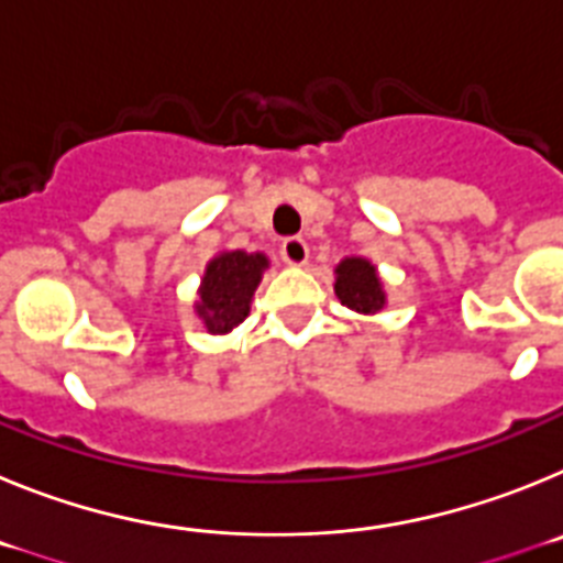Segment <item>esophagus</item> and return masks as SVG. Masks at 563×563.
<instances>
[{
  "mask_svg": "<svg viewBox=\"0 0 563 563\" xmlns=\"http://www.w3.org/2000/svg\"><path fill=\"white\" fill-rule=\"evenodd\" d=\"M282 258H285L287 265L301 267V265H307V258H310V247H307L305 239L290 236L282 242Z\"/></svg>",
  "mask_w": 563,
  "mask_h": 563,
  "instance_id": "esophagus-1",
  "label": "esophagus"
}]
</instances>
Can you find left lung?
<instances>
[{"mask_svg":"<svg viewBox=\"0 0 563 563\" xmlns=\"http://www.w3.org/2000/svg\"><path fill=\"white\" fill-rule=\"evenodd\" d=\"M335 296L343 307L361 312V316H377L386 307V290H383L380 273L369 258L346 256L335 265Z\"/></svg>","mask_w":563,"mask_h":563,"instance_id":"left-lung-1","label":"left lung"}]
</instances>
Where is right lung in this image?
<instances>
[{
    "mask_svg": "<svg viewBox=\"0 0 563 563\" xmlns=\"http://www.w3.org/2000/svg\"><path fill=\"white\" fill-rule=\"evenodd\" d=\"M271 267L262 251H220L206 265L194 312L211 335H228L251 312L253 292Z\"/></svg>",
    "mask_w": 563,
    "mask_h": 563,
    "instance_id": "1",
    "label": "right lung"
}]
</instances>
